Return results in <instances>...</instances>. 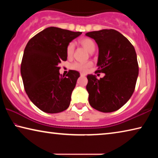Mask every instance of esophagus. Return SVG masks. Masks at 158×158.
Returning a JSON list of instances; mask_svg holds the SVG:
<instances>
[{
  "label": "esophagus",
  "mask_w": 158,
  "mask_h": 158,
  "mask_svg": "<svg viewBox=\"0 0 158 158\" xmlns=\"http://www.w3.org/2000/svg\"><path fill=\"white\" fill-rule=\"evenodd\" d=\"M80 75H81V77H83V76H85V74H84V73H80Z\"/></svg>",
  "instance_id": "34e87169"
}]
</instances>
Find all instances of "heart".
<instances>
[{
    "instance_id": "heart-1",
    "label": "heart",
    "mask_w": 158,
    "mask_h": 158,
    "mask_svg": "<svg viewBox=\"0 0 158 158\" xmlns=\"http://www.w3.org/2000/svg\"><path fill=\"white\" fill-rule=\"evenodd\" d=\"M79 44L81 45L83 47H84L89 53H93L95 50V43L92 39L89 38V37H84L79 40ZM74 50V44L73 42H71L67 47L66 53L68 57H71L73 56ZM92 65L91 62L88 63H81V62H75L71 65V68L74 70L84 72L86 69L90 68Z\"/></svg>"
}]
</instances>
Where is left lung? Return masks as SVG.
Listing matches in <instances>:
<instances>
[{
  "mask_svg": "<svg viewBox=\"0 0 158 158\" xmlns=\"http://www.w3.org/2000/svg\"><path fill=\"white\" fill-rule=\"evenodd\" d=\"M96 42L99 54L98 73H105L99 80L89 74L86 90L90 105L105 113L122 107L130 100L139 75L137 53L130 42L114 29L85 33Z\"/></svg>",
  "mask_w": 158,
  "mask_h": 158,
  "instance_id": "obj_1",
  "label": "left lung"
}]
</instances>
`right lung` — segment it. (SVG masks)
<instances>
[{"mask_svg":"<svg viewBox=\"0 0 158 158\" xmlns=\"http://www.w3.org/2000/svg\"><path fill=\"white\" fill-rule=\"evenodd\" d=\"M81 32L49 27L28 41L23 52L21 74L26 94L42 111L56 114L66 110L79 73L69 70L60 75L58 64L67 60L66 49Z\"/></svg>","mask_w":158,"mask_h":158,"instance_id":"1","label":"right lung"}]
</instances>
